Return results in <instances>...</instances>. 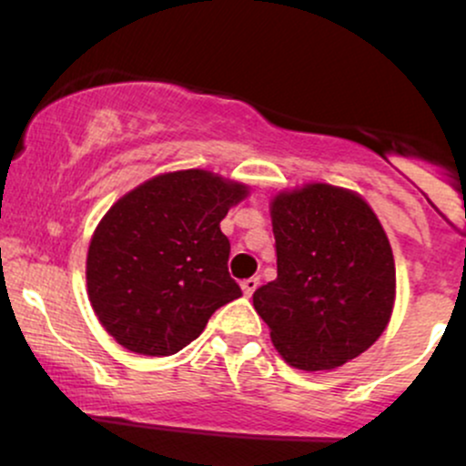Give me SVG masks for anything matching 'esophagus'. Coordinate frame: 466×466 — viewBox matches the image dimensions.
<instances>
[{"label": "esophagus", "mask_w": 466, "mask_h": 466, "mask_svg": "<svg viewBox=\"0 0 466 466\" xmlns=\"http://www.w3.org/2000/svg\"><path fill=\"white\" fill-rule=\"evenodd\" d=\"M258 285H260V278H248V280L240 282V287H243L245 298L254 296V291H256V289H258Z\"/></svg>", "instance_id": "esophagus-1"}]
</instances>
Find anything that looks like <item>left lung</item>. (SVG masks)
<instances>
[{"instance_id":"obj_1","label":"left lung","mask_w":466,"mask_h":466,"mask_svg":"<svg viewBox=\"0 0 466 466\" xmlns=\"http://www.w3.org/2000/svg\"><path fill=\"white\" fill-rule=\"evenodd\" d=\"M278 278L254 291L271 341L300 370H330L386 330L397 271L381 223L355 192L309 184L271 203Z\"/></svg>"}]
</instances>
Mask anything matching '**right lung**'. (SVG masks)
I'll use <instances>...</instances> for the list:
<instances>
[{"label":"right lung","mask_w":466,"mask_h":466,"mask_svg":"<svg viewBox=\"0 0 466 466\" xmlns=\"http://www.w3.org/2000/svg\"><path fill=\"white\" fill-rule=\"evenodd\" d=\"M245 195V186L192 168L144 181L106 212L89 243L87 291L117 344L175 355L243 296L218 223Z\"/></svg>","instance_id":"add662e5"}]
</instances>
